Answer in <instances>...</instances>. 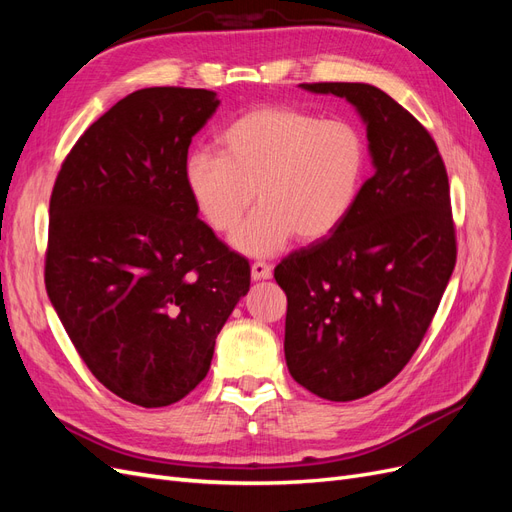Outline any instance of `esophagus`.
I'll use <instances>...</instances> for the list:
<instances>
[{
  "mask_svg": "<svg viewBox=\"0 0 512 512\" xmlns=\"http://www.w3.org/2000/svg\"><path fill=\"white\" fill-rule=\"evenodd\" d=\"M273 273V267L269 265V262L265 260H256L252 262V280L258 282V280H269Z\"/></svg>",
  "mask_w": 512,
  "mask_h": 512,
  "instance_id": "esophagus-1",
  "label": "esophagus"
}]
</instances>
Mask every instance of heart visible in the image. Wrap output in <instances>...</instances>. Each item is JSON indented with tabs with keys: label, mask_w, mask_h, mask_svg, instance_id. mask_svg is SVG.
<instances>
[{
	"label": "heart",
	"mask_w": 512,
	"mask_h": 512,
	"mask_svg": "<svg viewBox=\"0 0 512 512\" xmlns=\"http://www.w3.org/2000/svg\"><path fill=\"white\" fill-rule=\"evenodd\" d=\"M220 153L194 149L183 181L194 209L218 235L237 228L254 192L260 207L232 237L243 254L269 256L299 237H331L354 211L369 149L346 119L269 104L243 113L218 136Z\"/></svg>",
	"instance_id": "b5f03b06"
}]
</instances>
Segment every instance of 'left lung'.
Segmentation results:
<instances>
[{"label":"left lung","mask_w":512,"mask_h":512,"mask_svg":"<svg viewBox=\"0 0 512 512\" xmlns=\"http://www.w3.org/2000/svg\"><path fill=\"white\" fill-rule=\"evenodd\" d=\"M346 98L367 123L376 173L331 237L286 256V365L309 393L352 401L389 384L421 346L457 260L436 141L367 83H301Z\"/></svg>","instance_id":"obj_1"}]
</instances>
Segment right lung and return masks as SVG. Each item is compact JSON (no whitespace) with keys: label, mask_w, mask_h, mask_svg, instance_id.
Returning a JSON list of instances; mask_svg holds the SVG:
<instances>
[{"label":"right lung","mask_w":512,"mask_h":512,"mask_svg":"<svg viewBox=\"0 0 512 512\" xmlns=\"http://www.w3.org/2000/svg\"><path fill=\"white\" fill-rule=\"evenodd\" d=\"M218 104L207 89H138L91 123L53 185L46 292L91 374L143 408L205 380L250 290V262L198 220L183 181Z\"/></svg>","instance_id":"1"}]
</instances>
